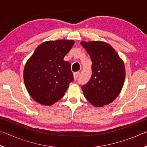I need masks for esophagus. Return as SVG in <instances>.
I'll use <instances>...</instances> for the list:
<instances>
[{
  "label": "esophagus",
  "instance_id": "34e87169",
  "mask_svg": "<svg viewBox=\"0 0 147 147\" xmlns=\"http://www.w3.org/2000/svg\"><path fill=\"white\" fill-rule=\"evenodd\" d=\"M79 74H80V73L79 72H76V73H74V80H76L77 79V78H78V76H79Z\"/></svg>",
  "mask_w": 147,
  "mask_h": 147
}]
</instances>
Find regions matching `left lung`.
<instances>
[{
	"mask_svg": "<svg viewBox=\"0 0 147 147\" xmlns=\"http://www.w3.org/2000/svg\"><path fill=\"white\" fill-rule=\"evenodd\" d=\"M92 61L90 80L81 88L86 98L95 107L110 104L120 93L125 79L123 61L109 44L81 42Z\"/></svg>",
	"mask_w": 147,
	"mask_h": 147,
	"instance_id": "obj_1",
	"label": "left lung"
}]
</instances>
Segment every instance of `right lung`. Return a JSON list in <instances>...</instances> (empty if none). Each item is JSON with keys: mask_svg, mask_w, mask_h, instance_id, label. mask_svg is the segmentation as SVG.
<instances>
[{"mask_svg": "<svg viewBox=\"0 0 147 147\" xmlns=\"http://www.w3.org/2000/svg\"><path fill=\"white\" fill-rule=\"evenodd\" d=\"M74 42L49 41L35 50L24 69V81L34 100L50 106L63 97L69 84L74 80L71 63L64 61Z\"/></svg>", "mask_w": 147, "mask_h": 147, "instance_id": "right-lung-1", "label": "right lung"}]
</instances>
